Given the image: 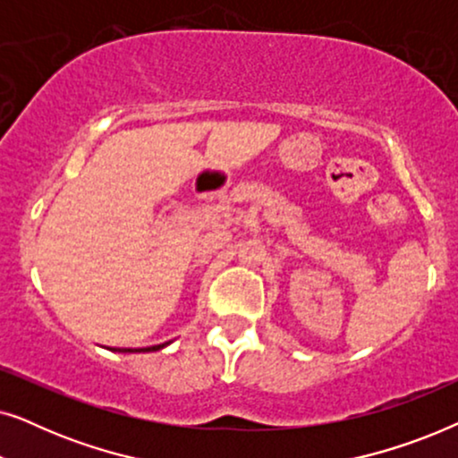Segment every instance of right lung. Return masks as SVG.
Segmentation results:
<instances>
[{
  "label": "right lung",
  "mask_w": 458,
  "mask_h": 458,
  "mask_svg": "<svg viewBox=\"0 0 458 458\" xmlns=\"http://www.w3.org/2000/svg\"><path fill=\"white\" fill-rule=\"evenodd\" d=\"M165 346H168V342H166V344H158V346H149V348H140V350H131V348H121V350H118V352H154V350H160V348H165Z\"/></svg>",
  "instance_id": "right-lung-1"
}]
</instances>
